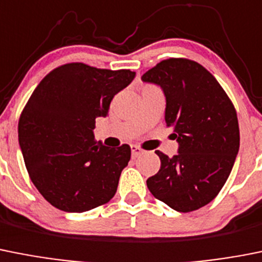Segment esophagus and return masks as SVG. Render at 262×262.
I'll return each mask as SVG.
<instances>
[{
	"label": "esophagus",
	"mask_w": 262,
	"mask_h": 262,
	"mask_svg": "<svg viewBox=\"0 0 262 262\" xmlns=\"http://www.w3.org/2000/svg\"><path fill=\"white\" fill-rule=\"evenodd\" d=\"M141 153H143V149H141L140 147H138V145H133V147H131V155H133V158L139 157Z\"/></svg>",
	"instance_id": "1"
}]
</instances>
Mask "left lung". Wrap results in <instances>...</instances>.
<instances>
[{"mask_svg":"<svg viewBox=\"0 0 262 262\" xmlns=\"http://www.w3.org/2000/svg\"><path fill=\"white\" fill-rule=\"evenodd\" d=\"M166 97L165 121L174 128L178 155H164L158 172L147 179L150 193L177 212L188 213L220 193L239 150L236 110L217 79L187 58L161 61L141 76Z\"/></svg>","mask_w":262,"mask_h":262,"instance_id":"8db88e82","label":"left lung"}]
</instances>
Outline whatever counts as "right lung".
Instances as JSON below:
<instances>
[{
    "instance_id": "1",
    "label": "right lung",
    "mask_w": 262,
    "mask_h": 262,
    "mask_svg": "<svg viewBox=\"0 0 262 262\" xmlns=\"http://www.w3.org/2000/svg\"><path fill=\"white\" fill-rule=\"evenodd\" d=\"M134 78V71L74 62L50 71L31 95L19 118V145L31 181L57 209L83 213L115 195L131 148L105 147L93 128Z\"/></svg>"
}]
</instances>
